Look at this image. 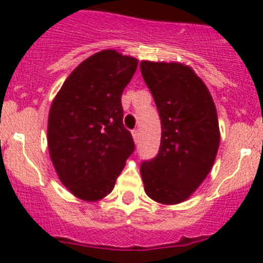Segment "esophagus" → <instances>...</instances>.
I'll return each mask as SVG.
<instances>
[{"mask_svg":"<svg viewBox=\"0 0 263 263\" xmlns=\"http://www.w3.org/2000/svg\"><path fill=\"white\" fill-rule=\"evenodd\" d=\"M132 136H133L134 142H138V138H139V132H138V129H134L133 132H132Z\"/></svg>","mask_w":263,"mask_h":263,"instance_id":"obj_1","label":"esophagus"}]
</instances>
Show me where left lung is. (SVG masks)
<instances>
[{
	"mask_svg": "<svg viewBox=\"0 0 263 263\" xmlns=\"http://www.w3.org/2000/svg\"><path fill=\"white\" fill-rule=\"evenodd\" d=\"M162 124L159 153L141 164L145 192L160 204L187 200L210 174L218 145L217 110L206 88L182 63L141 62Z\"/></svg>",
	"mask_w": 263,
	"mask_h": 263,
	"instance_id": "1",
	"label": "left lung"
}]
</instances>
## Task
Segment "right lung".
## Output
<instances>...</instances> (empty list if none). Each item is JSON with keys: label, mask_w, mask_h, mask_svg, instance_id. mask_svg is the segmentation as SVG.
I'll return each instance as SVG.
<instances>
[{"label": "right lung", "mask_w": 263, "mask_h": 263, "mask_svg": "<svg viewBox=\"0 0 263 263\" xmlns=\"http://www.w3.org/2000/svg\"><path fill=\"white\" fill-rule=\"evenodd\" d=\"M138 60L103 50L81 62L63 83L48 113L47 145L60 182L76 197L101 200L134 152L122 124L121 96Z\"/></svg>", "instance_id": "1"}]
</instances>
